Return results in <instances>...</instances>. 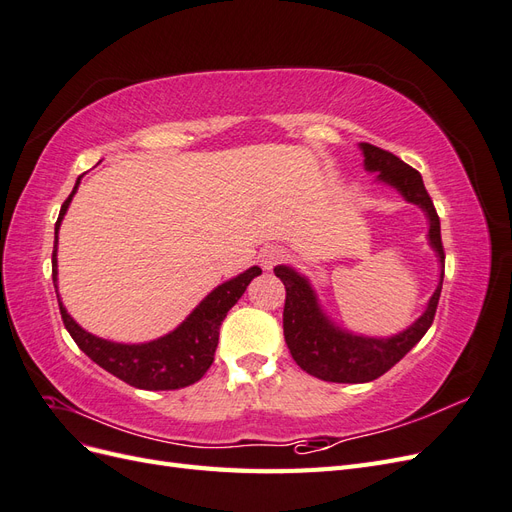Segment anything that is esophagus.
<instances>
[{"mask_svg": "<svg viewBox=\"0 0 512 512\" xmlns=\"http://www.w3.org/2000/svg\"><path fill=\"white\" fill-rule=\"evenodd\" d=\"M284 256H286L284 247H280V245H267L265 250H260L258 262H260L262 269L271 271L275 265H280V262L284 260Z\"/></svg>", "mask_w": 512, "mask_h": 512, "instance_id": "esophagus-1", "label": "esophagus"}]
</instances>
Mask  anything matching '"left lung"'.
I'll return each instance as SVG.
<instances>
[{
    "instance_id": "left-lung-1",
    "label": "left lung",
    "mask_w": 512,
    "mask_h": 512,
    "mask_svg": "<svg viewBox=\"0 0 512 512\" xmlns=\"http://www.w3.org/2000/svg\"><path fill=\"white\" fill-rule=\"evenodd\" d=\"M363 162L367 173H378L376 181L391 185L408 203L423 209L429 220L427 239L431 250L436 252L440 262V282L436 292L408 329L391 337H367L346 331L324 314L316 290L309 284L305 275L288 265H277L273 271L286 286L284 305V337L292 359L307 371L327 382H371L386 374L395 363L423 339L436 316L442 280H444V247L440 237V218L433 207L431 198L423 185V177L418 170L401 162L391 151H384L376 145L361 143Z\"/></svg>"
}]
</instances>
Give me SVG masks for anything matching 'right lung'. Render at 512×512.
I'll use <instances>...</instances> for the list:
<instances>
[{"label": "right lung", "mask_w": 512, "mask_h": 512, "mask_svg": "<svg viewBox=\"0 0 512 512\" xmlns=\"http://www.w3.org/2000/svg\"><path fill=\"white\" fill-rule=\"evenodd\" d=\"M83 177V175H81ZM81 177L76 179L72 194L61 205L59 218L55 224V247H53V286L57 292V232L61 220L72 203V196L79 190ZM262 271L260 267H250L239 273L232 280L220 284L200 301L194 312L185 318L175 331L164 337L153 339L145 344H117L108 342L98 335H91L66 312L64 303L59 299V312L68 333L91 361L98 363L108 374L128 382L136 389L145 391H173L183 389L198 382L207 374L213 363L215 348H218L220 327L228 314V309L235 305L245 288L250 286L254 277Z\"/></svg>", "instance_id": "right-lung-1"}]
</instances>
